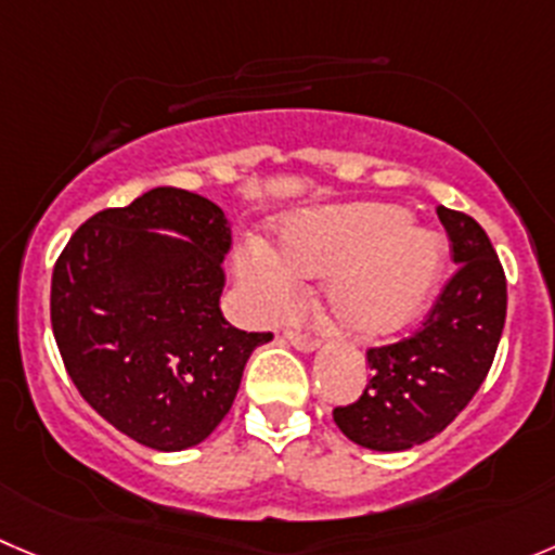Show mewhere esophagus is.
I'll use <instances>...</instances> for the list:
<instances>
[{
	"instance_id": "34e87169",
	"label": "esophagus",
	"mask_w": 555,
	"mask_h": 555,
	"mask_svg": "<svg viewBox=\"0 0 555 555\" xmlns=\"http://www.w3.org/2000/svg\"><path fill=\"white\" fill-rule=\"evenodd\" d=\"M286 340L292 343L294 348H297V351H315V348H319V340H315V337H310V335H302V332H286Z\"/></svg>"
}]
</instances>
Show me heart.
<instances>
[{"mask_svg":"<svg viewBox=\"0 0 555 555\" xmlns=\"http://www.w3.org/2000/svg\"><path fill=\"white\" fill-rule=\"evenodd\" d=\"M444 245L409 223L392 204H351L302 212L281 229V256L250 245L240 261L242 281L263 308H283L299 278H326V308L357 337L398 335L420 319L439 286Z\"/></svg>","mask_w":555,"mask_h":555,"instance_id":"b5f03b06","label":"heart"}]
</instances>
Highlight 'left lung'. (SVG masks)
<instances>
[{
    "label": "left lung",
    "instance_id": "obj_1",
    "mask_svg": "<svg viewBox=\"0 0 555 555\" xmlns=\"http://www.w3.org/2000/svg\"><path fill=\"white\" fill-rule=\"evenodd\" d=\"M455 274L411 337L371 348V378L351 405L332 411L353 444L403 452L439 436L477 395L506 319V278L482 225L439 207Z\"/></svg>",
    "mask_w": 555,
    "mask_h": 555
}]
</instances>
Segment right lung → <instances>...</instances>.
I'll return each instance as SVG.
<instances>
[{
	"label": "right lung",
	"mask_w": 555,
	"mask_h": 555,
	"mask_svg": "<svg viewBox=\"0 0 555 555\" xmlns=\"http://www.w3.org/2000/svg\"><path fill=\"white\" fill-rule=\"evenodd\" d=\"M229 247L218 204L155 188L92 215L54 267L51 326L73 384L150 450L202 444L229 414L250 353L272 340L223 319Z\"/></svg>",
	"instance_id": "1"
}]
</instances>
